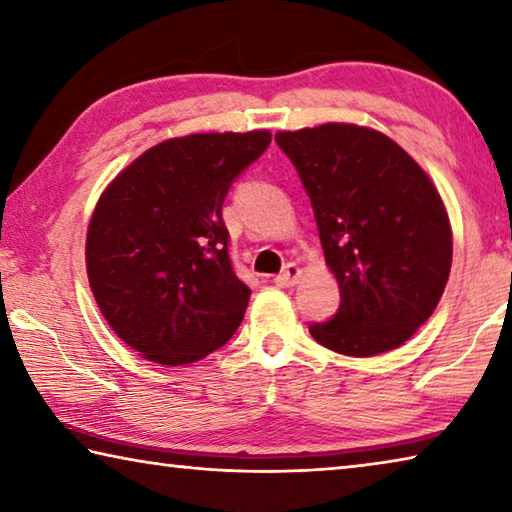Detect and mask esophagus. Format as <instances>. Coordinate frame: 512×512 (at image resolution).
<instances>
[{"mask_svg": "<svg viewBox=\"0 0 512 512\" xmlns=\"http://www.w3.org/2000/svg\"><path fill=\"white\" fill-rule=\"evenodd\" d=\"M300 275H302V268L291 262V264L284 266V271L280 275H275V284H277V287H282V289H289V287H293V284H298Z\"/></svg>", "mask_w": 512, "mask_h": 512, "instance_id": "1", "label": "esophagus"}]
</instances>
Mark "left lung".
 I'll use <instances>...</instances> for the list:
<instances>
[{"instance_id":"8db88e82","label":"left lung","mask_w":512,"mask_h":512,"mask_svg":"<svg viewBox=\"0 0 512 512\" xmlns=\"http://www.w3.org/2000/svg\"><path fill=\"white\" fill-rule=\"evenodd\" d=\"M316 214L325 262L341 289L325 348L375 357L400 348L433 314L452 268V225L436 185L384 133L323 124L275 133Z\"/></svg>"}]
</instances>
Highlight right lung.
<instances>
[{"instance_id": "right-lung-1", "label": "right lung", "mask_w": 512, "mask_h": 512, "mask_svg": "<svg viewBox=\"0 0 512 512\" xmlns=\"http://www.w3.org/2000/svg\"><path fill=\"white\" fill-rule=\"evenodd\" d=\"M268 131L171 137L103 189L85 239L90 289L121 341L162 366L230 341L250 289L232 271L221 207Z\"/></svg>"}]
</instances>
